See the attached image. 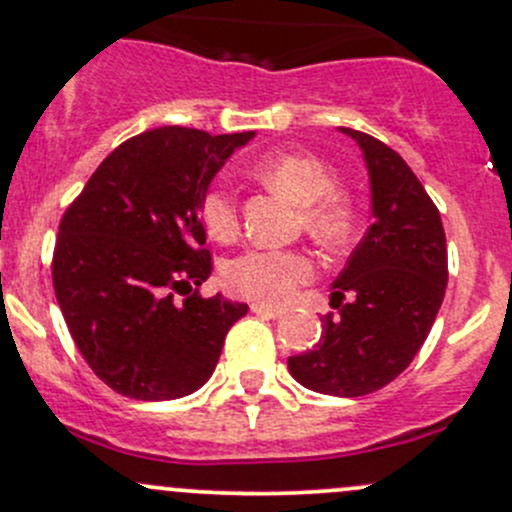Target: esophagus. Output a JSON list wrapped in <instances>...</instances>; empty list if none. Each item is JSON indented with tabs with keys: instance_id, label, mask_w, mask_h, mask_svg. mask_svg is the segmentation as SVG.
<instances>
[{
	"instance_id": "esophagus-1",
	"label": "esophagus",
	"mask_w": 512,
	"mask_h": 512,
	"mask_svg": "<svg viewBox=\"0 0 512 512\" xmlns=\"http://www.w3.org/2000/svg\"><path fill=\"white\" fill-rule=\"evenodd\" d=\"M252 313H257V316L262 318H279L282 316V308L277 306H265V303H252Z\"/></svg>"
}]
</instances>
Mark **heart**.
<instances>
[{
	"mask_svg": "<svg viewBox=\"0 0 512 512\" xmlns=\"http://www.w3.org/2000/svg\"><path fill=\"white\" fill-rule=\"evenodd\" d=\"M262 177L274 189L303 206V223L313 238L325 245H338L347 233V211L333 194L335 174L323 160L301 153H277L260 165ZM201 218L216 240L238 235V211L228 187L216 184L201 199ZM313 277V262L303 252L250 247L223 269L233 294L260 303H282L296 286Z\"/></svg>",
	"mask_w": 512,
	"mask_h": 512,
	"instance_id": "b5f03b06",
	"label": "heart"
}]
</instances>
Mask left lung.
I'll return each mask as SVG.
<instances>
[{"label":"left lung","mask_w":512,"mask_h":512,"mask_svg":"<svg viewBox=\"0 0 512 512\" xmlns=\"http://www.w3.org/2000/svg\"><path fill=\"white\" fill-rule=\"evenodd\" d=\"M359 145L372 226L333 282L318 345L289 357L306 389L367 396L391 384L428 338L447 289V240L437 206L411 167L381 140L338 128Z\"/></svg>","instance_id":"1"}]
</instances>
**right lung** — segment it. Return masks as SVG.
Masks as SVG:
<instances>
[{
  "label": "right lung",
  "mask_w": 512,
  "mask_h": 512,
  "mask_svg": "<svg viewBox=\"0 0 512 512\" xmlns=\"http://www.w3.org/2000/svg\"><path fill=\"white\" fill-rule=\"evenodd\" d=\"M255 131L162 126L119 145L60 221L55 299L92 372L136 401H172L211 379L247 303L201 299L211 255L201 199ZM182 295V300L176 296Z\"/></svg>",
  "instance_id": "1"
}]
</instances>
